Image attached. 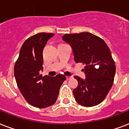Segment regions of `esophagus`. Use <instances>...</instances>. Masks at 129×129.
<instances>
[{
  "mask_svg": "<svg viewBox=\"0 0 129 129\" xmlns=\"http://www.w3.org/2000/svg\"><path fill=\"white\" fill-rule=\"evenodd\" d=\"M72 77H70V76H66V80H70V79H71Z\"/></svg>",
  "mask_w": 129,
  "mask_h": 129,
  "instance_id": "1",
  "label": "esophagus"
}]
</instances>
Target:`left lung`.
<instances>
[{
	"mask_svg": "<svg viewBox=\"0 0 129 129\" xmlns=\"http://www.w3.org/2000/svg\"><path fill=\"white\" fill-rule=\"evenodd\" d=\"M63 40L73 51L74 61L84 64L86 78L77 76L78 86L73 90L76 101L85 107L102 102L112 86L116 66L110 50L102 38L89 32L66 34Z\"/></svg>",
	"mask_w": 129,
	"mask_h": 129,
	"instance_id": "obj_1",
	"label": "left lung"
}]
</instances>
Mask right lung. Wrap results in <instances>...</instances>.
<instances>
[{
	"label": "right lung",
	"instance_id": "add662e5",
	"mask_svg": "<svg viewBox=\"0 0 129 129\" xmlns=\"http://www.w3.org/2000/svg\"><path fill=\"white\" fill-rule=\"evenodd\" d=\"M52 33H38L29 37L21 46L14 66V76L19 91L30 105L44 108L53 105L59 88L66 78L62 74L55 77L43 76V51Z\"/></svg>",
	"mask_w": 129,
	"mask_h": 129
}]
</instances>
